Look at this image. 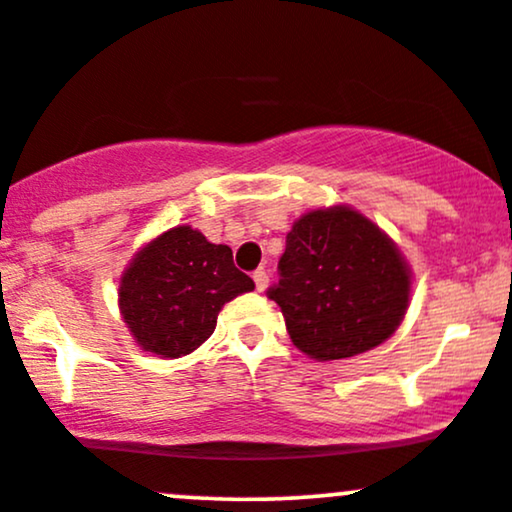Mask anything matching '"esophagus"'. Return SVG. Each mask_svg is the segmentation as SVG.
<instances>
[{
	"label": "esophagus",
	"instance_id": "34e87169",
	"mask_svg": "<svg viewBox=\"0 0 512 512\" xmlns=\"http://www.w3.org/2000/svg\"><path fill=\"white\" fill-rule=\"evenodd\" d=\"M252 279H255V286L257 291H264L269 286V274L264 272V269H257L255 274H252Z\"/></svg>",
	"mask_w": 512,
	"mask_h": 512
}]
</instances>
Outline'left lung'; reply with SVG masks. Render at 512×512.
<instances>
[{"mask_svg": "<svg viewBox=\"0 0 512 512\" xmlns=\"http://www.w3.org/2000/svg\"><path fill=\"white\" fill-rule=\"evenodd\" d=\"M267 296L281 308L296 349L339 361L390 339L411 298V269L378 223L346 204L293 221Z\"/></svg>", "mask_w": 512, "mask_h": 512, "instance_id": "8db88e82", "label": "left lung"}]
</instances>
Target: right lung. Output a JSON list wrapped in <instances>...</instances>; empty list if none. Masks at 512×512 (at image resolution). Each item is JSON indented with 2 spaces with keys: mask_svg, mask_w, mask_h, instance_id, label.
<instances>
[{
  "mask_svg": "<svg viewBox=\"0 0 512 512\" xmlns=\"http://www.w3.org/2000/svg\"><path fill=\"white\" fill-rule=\"evenodd\" d=\"M252 289L255 281L236 269L228 245L175 226L134 252L120 276L117 305L137 346L180 358L214 334L223 305Z\"/></svg>",
  "mask_w": 512,
  "mask_h": 512,
  "instance_id": "add662e5",
  "label": "right lung"
}]
</instances>
